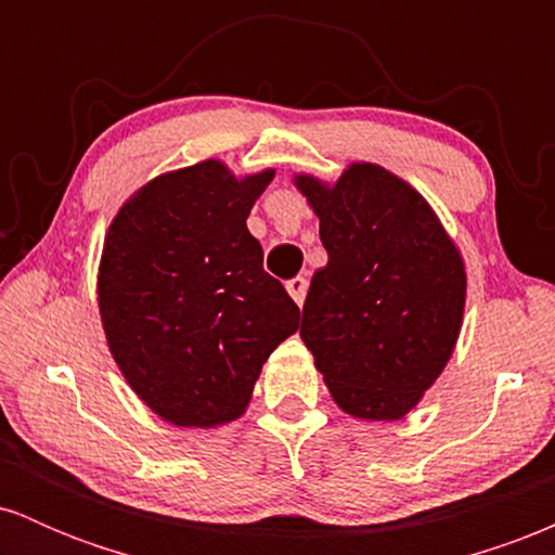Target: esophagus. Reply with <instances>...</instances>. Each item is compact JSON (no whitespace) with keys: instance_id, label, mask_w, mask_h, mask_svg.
Here are the masks:
<instances>
[{"instance_id":"obj_1","label":"esophagus","mask_w":555,"mask_h":555,"mask_svg":"<svg viewBox=\"0 0 555 555\" xmlns=\"http://www.w3.org/2000/svg\"><path fill=\"white\" fill-rule=\"evenodd\" d=\"M286 292H289L292 299H295L297 305L305 302V295H308V279L305 276H295L286 282Z\"/></svg>"}]
</instances>
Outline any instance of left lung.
Masks as SVG:
<instances>
[{
	"mask_svg": "<svg viewBox=\"0 0 555 555\" xmlns=\"http://www.w3.org/2000/svg\"><path fill=\"white\" fill-rule=\"evenodd\" d=\"M295 184L321 219L328 253L305 297L299 336L347 415L404 417L460 336V250L425 197L375 164H352L331 188L310 175Z\"/></svg>",
	"mask_w": 555,
	"mask_h": 555,
	"instance_id": "1",
	"label": "left lung"
}]
</instances>
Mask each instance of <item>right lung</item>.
I'll return each mask as SVG.
<instances>
[{
    "label": "right lung",
    "mask_w": 555,
    "mask_h": 555,
    "mask_svg": "<svg viewBox=\"0 0 555 555\" xmlns=\"http://www.w3.org/2000/svg\"><path fill=\"white\" fill-rule=\"evenodd\" d=\"M271 180L273 169L237 180L208 158L143 184L106 232V341L132 391L167 423L237 420L263 362L299 326L245 224Z\"/></svg>",
    "instance_id": "obj_1"
}]
</instances>
